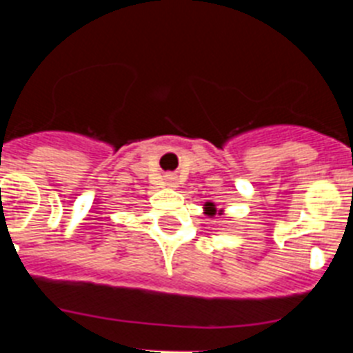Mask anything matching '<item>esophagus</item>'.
Instances as JSON below:
<instances>
[{"label": "esophagus", "mask_w": 353, "mask_h": 353, "mask_svg": "<svg viewBox=\"0 0 353 353\" xmlns=\"http://www.w3.org/2000/svg\"><path fill=\"white\" fill-rule=\"evenodd\" d=\"M176 179H174V176H168V185L170 187H176Z\"/></svg>", "instance_id": "obj_1"}]
</instances>
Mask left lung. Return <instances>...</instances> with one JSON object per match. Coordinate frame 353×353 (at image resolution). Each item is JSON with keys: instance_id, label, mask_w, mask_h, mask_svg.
<instances>
[{"instance_id": "obj_1", "label": "left lung", "mask_w": 353, "mask_h": 353, "mask_svg": "<svg viewBox=\"0 0 353 353\" xmlns=\"http://www.w3.org/2000/svg\"><path fill=\"white\" fill-rule=\"evenodd\" d=\"M224 210H217V207H215V203H212V201H207V203L203 205V214L210 215V217H214L215 214H223Z\"/></svg>"}]
</instances>
